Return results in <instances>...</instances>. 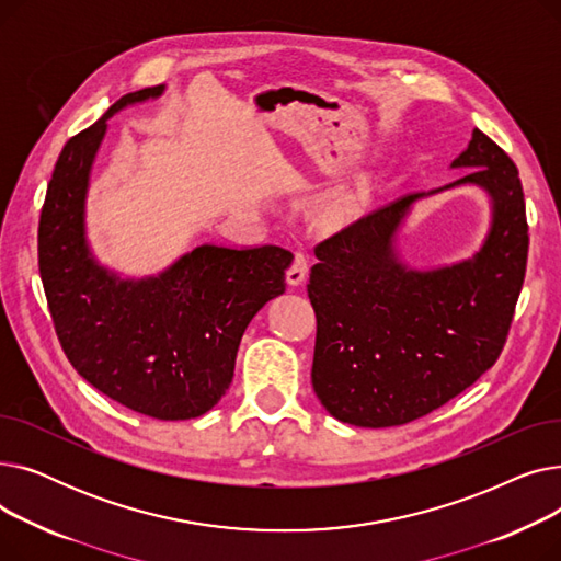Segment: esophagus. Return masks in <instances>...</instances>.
I'll use <instances>...</instances> for the list:
<instances>
[{
	"instance_id": "34e87169",
	"label": "esophagus",
	"mask_w": 561,
	"mask_h": 561,
	"mask_svg": "<svg viewBox=\"0 0 561 561\" xmlns=\"http://www.w3.org/2000/svg\"><path fill=\"white\" fill-rule=\"evenodd\" d=\"M307 273H309V259H307L305 252L298 250L296 254H293V261H290L288 271H286V279H288V284H293V286H300V284L305 282Z\"/></svg>"
}]
</instances>
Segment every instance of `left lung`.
Here are the masks:
<instances>
[{"instance_id":"1","label":"left lung","mask_w":561,"mask_h":561,"mask_svg":"<svg viewBox=\"0 0 561 561\" xmlns=\"http://www.w3.org/2000/svg\"><path fill=\"white\" fill-rule=\"evenodd\" d=\"M453 168L473 170L450 186L476 184L493 197L489 239L473 259L432 273L396 261L393 233L425 193L381 206L313 248L311 385L341 423L393 427L427 416L476 385L507 343L529 245L518 168L480 129Z\"/></svg>"}]
</instances>
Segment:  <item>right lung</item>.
<instances>
[{
    "instance_id": "obj_1",
    "label": "right lung",
    "mask_w": 561,
    "mask_h": 561,
    "mask_svg": "<svg viewBox=\"0 0 561 561\" xmlns=\"http://www.w3.org/2000/svg\"><path fill=\"white\" fill-rule=\"evenodd\" d=\"M163 85L117 100L58 154L38 222V268L68 362L111 400L159 421L206 414L231 385L254 313L286 284L293 254L277 245L195 248L159 277L125 282L88 254L83 195L106 121Z\"/></svg>"
}]
</instances>
